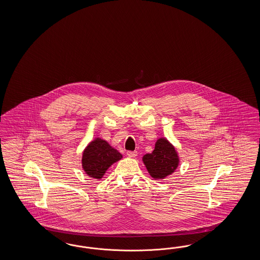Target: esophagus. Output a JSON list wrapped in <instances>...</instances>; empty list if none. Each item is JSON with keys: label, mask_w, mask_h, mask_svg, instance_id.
I'll list each match as a JSON object with an SVG mask.
<instances>
[{"label": "esophagus", "mask_w": 260, "mask_h": 260, "mask_svg": "<svg viewBox=\"0 0 260 260\" xmlns=\"http://www.w3.org/2000/svg\"><path fill=\"white\" fill-rule=\"evenodd\" d=\"M126 155L128 157H136L137 156V151H131V150H128V151H126Z\"/></svg>", "instance_id": "1"}]
</instances>
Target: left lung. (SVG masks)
<instances>
[{"mask_svg":"<svg viewBox=\"0 0 260 260\" xmlns=\"http://www.w3.org/2000/svg\"><path fill=\"white\" fill-rule=\"evenodd\" d=\"M143 162L152 178L164 179L176 170L179 157L170 142L166 138H159L153 151L143 156Z\"/></svg>","mask_w":260,"mask_h":260,"instance_id":"obj_1","label":"left lung"}]
</instances>
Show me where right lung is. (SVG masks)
Instances as JSON below:
<instances>
[{
	"label": "right lung",
	"instance_id": "right-lung-1",
	"mask_svg": "<svg viewBox=\"0 0 260 260\" xmlns=\"http://www.w3.org/2000/svg\"><path fill=\"white\" fill-rule=\"evenodd\" d=\"M122 158L118 150L101 138H96L87 145L83 152L82 167L88 176L101 179L107 170Z\"/></svg>",
	"mask_w": 260,
	"mask_h": 260
}]
</instances>
